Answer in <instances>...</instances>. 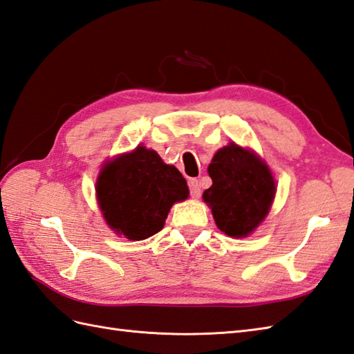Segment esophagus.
Wrapping results in <instances>:
<instances>
[{
	"label": "esophagus",
	"instance_id": "34e87169",
	"mask_svg": "<svg viewBox=\"0 0 354 354\" xmlns=\"http://www.w3.org/2000/svg\"><path fill=\"white\" fill-rule=\"evenodd\" d=\"M188 187H190V194L193 199H197V197L201 196V185H199V180L196 178L188 179Z\"/></svg>",
	"mask_w": 354,
	"mask_h": 354
}]
</instances>
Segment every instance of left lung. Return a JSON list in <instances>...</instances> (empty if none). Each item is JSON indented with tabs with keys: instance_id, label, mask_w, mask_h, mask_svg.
<instances>
[{
	"instance_id": "obj_1",
	"label": "left lung",
	"mask_w": 354,
	"mask_h": 354,
	"mask_svg": "<svg viewBox=\"0 0 354 354\" xmlns=\"http://www.w3.org/2000/svg\"><path fill=\"white\" fill-rule=\"evenodd\" d=\"M208 174L212 185L203 201L217 227L232 238L249 236L267 217L276 194L268 166L253 151L229 143L212 157Z\"/></svg>"
}]
</instances>
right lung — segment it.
Instances as JSON below:
<instances>
[{
	"label": "right lung",
	"mask_w": 354,
	"mask_h": 354,
	"mask_svg": "<svg viewBox=\"0 0 354 354\" xmlns=\"http://www.w3.org/2000/svg\"><path fill=\"white\" fill-rule=\"evenodd\" d=\"M96 197L106 225L140 241L161 231L171 205L188 197V187L175 166L162 162L155 151L137 146L104 164Z\"/></svg>",
	"instance_id": "right-lung-1"
}]
</instances>
